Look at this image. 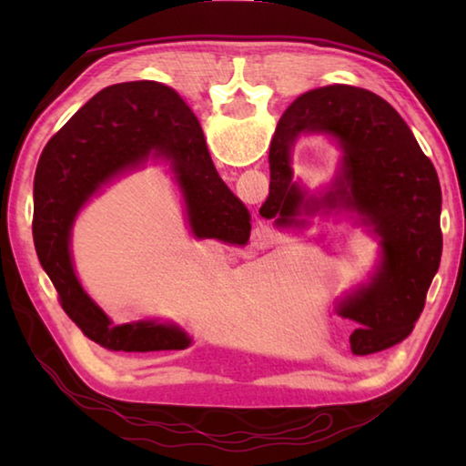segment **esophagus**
<instances>
[{
	"mask_svg": "<svg viewBox=\"0 0 466 466\" xmlns=\"http://www.w3.org/2000/svg\"><path fill=\"white\" fill-rule=\"evenodd\" d=\"M255 238L258 240V242H265L267 238H269V230H267V228H257L255 230Z\"/></svg>",
	"mask_w": 466,
	"mask_h": 466,
	"instance_id": "34e87169",
	"label": "esophagus"
}]
</instances>
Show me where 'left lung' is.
I'll return each mask as SVG.
<instances>
[{
  "label": "left lung",
  "mask_w": 466,
  "mask_h": 466,
  "mask_svg": "<svg viewBox=\"0 0 466 466\" xmlns=\"http://www.w3.org/2000/svg\"><path fill=\"white\" fill-rule=\"evenodd\" d=\"M191 115V110H187ZM299 132H325L342 147L336 183L309 198L289 167ZM269 197L258 214L279 228L304 226L302 214L356 211L380 236L382 258L370 286L337 306L358 322L351 351L368 356L403 341L425 306L441 257V188L436 168L389 102L356 86H325L298 96L281 115L269 152Z\"/></svg>",
  "instance_id": "1"
}]
</instances>
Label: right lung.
I'll return each instance as SVG.
<instances>
[{"label": "right lung", "mask_w": 466, "mask_h": 466, "mask_svg": "<svg viewBox=\"0 0 466 466\" xmlns=\"http://www.w3.org/2000/svg\"><path fill=\"white\" fill-rule=\"evenodd\" d=\"M178 94L157 82H125L100 90L46 144L35 175L33 238L69 319L110 351H164L191 345L175 325L152 320L116 325L76 278L69 236L84 203L156 149L168 157L197 238L247 244L250 216L219 178L195 115Z\"/></svg>", "instance_id": "1"}]
</instances>
